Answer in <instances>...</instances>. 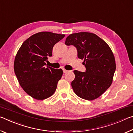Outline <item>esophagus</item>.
I'll list each match as a JSON object with an SVG mask.
<instances>
[{
    "mask_svg": "<svg viewBox=\"0 0 133 133\" xmlns=\"http://www.w3.org/2000/svg\"><path fill=\"white\" fill-rule=\"evenodd\" d=\"M63 73H67V72H68L69 71L67 70H66V69H63Z\"/></svg>",
    "mask_w": 133,
    "mask_h": 133,
    "instance_id": "obj_1",
    "label": "esophagus"
}]
</instances>
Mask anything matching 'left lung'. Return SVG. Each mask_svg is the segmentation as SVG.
Returning <instances> with one entry per match:
<instances>
[{"instance_id":"obj_1","label":"left lung","mask_w":133,"mask_h":133,"mask_svg":"<svg viewBox=\"0 0 133 133\" xmlns=\"http://www.w3.org/2000/svg\"><path fill=\"white\" fill-rule=\"evenodd\" d=\"M67 46H75L77 56L84 59L85 71L75 70L71 87L80 98L93 100L111 85L116 71L115 58L111 49L104 40L94 33H73L66 38Z\"/></svg>"}]
</instances>
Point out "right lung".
<instances>
[{
	"mask_svg": "<svg viewBox=\"0 0 133 133\" xmlns=\"http://www.w3.org/2000/svg\"><path fill=\"white\" fill-rule=\"evenodd\" d=\"M64 35L43 31L25 40L15 57L14 70L19 83L29 96L44 100L52 96L63 70L46 66L53 48Z\"/></svg>",
	"mask_w": 133,
	"mask_h": 133,
	"instance_id": "obj_1",
	"label": "right lung"
}]
</instances>
